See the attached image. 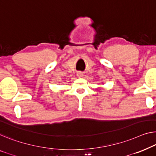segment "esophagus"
Returning a JSON list of instances; mask_svg holds the SVG:
<instances>
[{"instance_id":"34e87169","label":"esophagus","mask_w":156,"mask_h":156,"mask_svg":"<svg viewBox=\"0 0 156 156\" xmlns=\"http://www.w3.org/2000/svg\"><path fill=\"white\" fill-rule=\"evenodd\" d=\"M83 73L81 71H78V73H77V76H78V78L83 77Z\"/></svg>"}]
</instances>
